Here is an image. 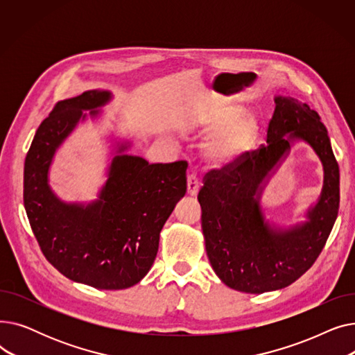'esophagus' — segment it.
<instances>
[{
    "instance_id": "obj_1",
    "label": "esophagus",
    "mask_w": 355,
    "mask_h": 355,
    "mask_svg": "<svg viewBox=\"0 0 355 355\" xmlns=\"http://www.w3.org/2000/svg\"><path fill=\"white\" fill-rule=\"evenodd\" d=\"M200 190V182H198V177L196 174H190L187 178V191L190 196H197Z\"/></svg>"
}]
</instances>
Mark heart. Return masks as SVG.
Instances as JSON below:
<instances>
[{
    "instance_id": "b5f03b06",
    "label": "heart",
    "mask_w": 355,
    "mask_h": 355,
    "mask_svg": "<svg viewBox=\"0 0 355 355\" xmlns=\"http://www.w3.org/2000/svg\"><path fill=\"white\" fill-rule=\"evenodd\" d=\"M185 129L193 134H209L214 130L202 145V154L213 164L227 165L252 148L259 125L253 115L243 114V107L229 103L201 112Z\"/></svg>"
}]
</instances>
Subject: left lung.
<instances>
[{
  "label": "left lung",
  "mask_w": 355,
  "mask_h": 355,
  "mask_svg": "<svg viewBox=\"0 0 355 355\" xmlns=\"http://www.w3.org/2000/svg\"><path fill=\"white\" fill-rule=\"evenodd\" d=\"M275 105L266 145L211 170L198 193L211 268L223 284L246 293L284 289L300 279L322 252L340 207V168L320 115L291 96H275ZM296 140L322 159L324 185L306 222L281 228L264 218L259 197Z\"/></svg>",
  "instance_id": "left-lung-1"
}]
</instances>
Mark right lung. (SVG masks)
Instances as JSON below:
<instances>
[{"instance_id": "right-lung-1", "label": "right lung", "mask_w": 355, "mask_h": 355, "mask_svg": "<svg viewBox=\"0 0 355 355\" xmlns=\"http://www.w3.org/2000/svg\"><path fill=\"white\" fill-rule=\"evenodd\" d=\"M112 99L107 90H87L55 103L37 129L24 164V207L49 262L73 282L96 289H126L151 269L159 233L187 191V162L148 164L116 146L99 197L64 202L49 184L54 154L79 122L96 118ZM89 110V114L85 112Z\"/></svg>"}]
</instances>
